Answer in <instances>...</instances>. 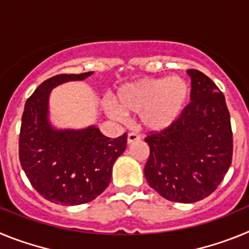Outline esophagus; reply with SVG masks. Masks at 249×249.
<instances>
[{
	"label": "esophagus",
	"instance_id": "obj_1",
	"mask_svg": "<svg viewBox=\"0 0 249 249\" xmlns=\"http://www.w3.org/2000/svg\"><path fill=\"white\" fill-rule=\"evenodd\" d=\"M140 140H141V136L137 135L136 132H129L128 137H127V142H128V144L133 143V142H137V141Z\"/></svg>",
	"mask_w": 249,
	"mask_h": 249
}]
</instances>
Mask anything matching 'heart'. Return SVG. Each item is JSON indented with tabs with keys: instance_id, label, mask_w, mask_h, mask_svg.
Instances as JSON below:
<instances>
[{
	"instance_id": "heart-1",
	"label": "heart",
	"mask_w": 249,
	"mask_h": 249,
	"mask_svg": "<svg viewBox=\"0 0 249 249\" xmlns=\"http://www.w3.org/2000/svg\"><path fill=\"white\" fill-rule=\"evenodd\" d=\"M190 85L181 77L142 78L127 83L114 97L111 116L141 113V121L151 131L168 128L179 118L190 100Z\"/></svg>"
}]
</instances>
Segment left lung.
<instances>
[{
	"label": "left lung",
	"instance_id": "1",
	"mask_svg": "<svg viewBox=\"0 0 249 249\" xmlns=\"http://www.w3.org/2000/svg\"><path fill=\"white\" fill-rule=\"evenodd\" d=\"M191 102L168 128L151 131L144 141L149 157L144 176L163 198L193 203L217 190L233 155L230 111L210 77L188 70Z\"/></svg>",
	"mask_w": 249,
	"mask_h": 249
}]
</instances>
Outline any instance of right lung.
Segmentation results:
<instances>
[{
	"instance_id": "add662e5",
	"label": "right lung",
	"mask_w": 249,
	"mask_h": 249,
	"mask_svg": "<svg viewBox=\"0 0 249 249\" xmlns=\"http://www.w3.org/2000/svg\"><path fill=\"white\" fill-rule=\"evenodd\" d=\"M93 72L51 77L27 98L18 141L21 166L35 190L63 206L89 203L108 187L112 167L127 146V133L106 137L97 127L57 131L47 120L51 89Z\"/></svg>"
}]
</instances>
